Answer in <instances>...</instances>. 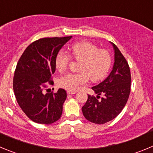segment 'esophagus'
Wrapping results in <instances>:
<instances>
[{
	"instance_id": "obj_1",
	"label": "esophagus",
	"mask_w": 153,
	"mask_h": 153,
	"mask_svg": "<svg viewBox=\"0 0 153 153\" xmlns=\"http://www.w3.org/2000/svg\"><path fill=\"white\" fill-rule=\"evenodd\" d=\"M76 91H67L68 94H76Z\"/></svg>"
}]
</instances>
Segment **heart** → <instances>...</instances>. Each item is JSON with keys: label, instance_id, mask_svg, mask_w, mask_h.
I'll return each mask as SVG.
<instances>
[{"label": "heart", "instance_id": "1", "mask_svg": "<svg viewBox=\"0 0 153 153\" xmlns=\"http://www.w3.org/2000/svg\"><path fill=\"white\" fill-rule=\"evenodd\" d=\"M71 56L80 62L76 74H66L58 79V85L62 88L75 91L82 85L87 84L91 78L94 82L102 80L107 75L111 66L112 58L106 49H98L94 44L82 42L71 48ZM71 56L64 50L59 51L55 59L56 68L60 72L68 68Z\"/></svg>", "mask_w": 153, "mask_h": 153}]
</instances>
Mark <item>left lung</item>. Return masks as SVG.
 <instances>
[{"label":"left lung","instance_id":"1","mask_svg":"<svg viewBox=\"0 0 153 153\" xmlns=\"http://www.w3.org/2000/svg\"><path fill=\"white\" fill-rule=\"evenodd\" d=\"M111 44L114 50L112 71L102 82L92 87L97 97L88 94L82 108L85 117L96 124H103L117 117L126 105L130 93L131 75L129 65L116 45ZM101 94L104 97L98 100Z\"/></svg>","mask_w":153,"mask_h":153}]
</instances>
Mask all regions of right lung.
<instances>
[{
    "instance_id": "add662e5",
    "label": "right lung",
    "mask_w": 153,
    "mask_h": 153,
    "mask_svg": "<svg viewBox=\"0 0 153 153\" xmlns=\"http://www.w3.org/2000/svg\"><path fill=\"white\" fill-rule=\"evenodd\" d=\"M72 36L42 38L29 45L20 58L14 72L13 88L22 111L37 123L51 124L59 119L66 91L45 93L46 82L53 84L55 59Z\"/></svg>"
}]
</instances>
